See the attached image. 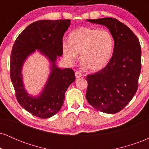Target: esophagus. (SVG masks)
I'll use <instances>...</instances> for the list:
<instances>
[{"label": "esophagus", "instance_id": "obj_1", "mask_svg": "<svg viewBox=\"0 0 149 149\" xmlns=\"http://www.w3.org/2000/svg\"><path fill=\"white\" fill-rule=\"evenodd\" d=\"M81 76H82L81 73H80L79 71H76V78H80Z\"/></svg>", "mask_w": 149, "mask_h": 149}]
</instances>
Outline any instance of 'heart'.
<instances>
[{
	"label": "heart",
	"mask_w": 149,
	"mask_h": 149,
	"mask_svg": "<svg viewBox=\"0 0 149 149\" xmlns=\"http://www.w3.org/2000/svg\"><path fill=\"white\" fill-rule=\"evenodd\" d=\"M114 40L111 33L105 29L80 27L70 33L69 42H63L62 53L69 64L76 60L80 53V61L92 72L105 67L111 58Z\"/></svg>",
	"instance_id": "b5f03b06"
}]
</instances>
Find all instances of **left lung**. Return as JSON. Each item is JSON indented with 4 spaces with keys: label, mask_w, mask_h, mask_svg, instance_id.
<instances>
[{
    "label": "left lung",
    "mask_w": 149,
    "mask_h": 149,
    "mask_svg": "<svg viewBox=\"0 0 149 149\" xmlns=\"http://www.w3.org/2000/svg\"><path fill=\"white\" fill-rule=\"evenodd\" d=\"M87 21L109 29L113 38L114 48L107 66L95 74L87 76L86 99L97 110L116 113L126 107L137 90L141 54L139 39L116 19Z\"/></svg>",
    "instance_id": "8db88e82"
}]
</instances>
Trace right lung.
<instances>
[{"mask_svg": "<svg viewBox=\"0 0 149 149\" xmlns=\"http://www.w3.org/2000/svg\"><path fill=\"white\" fill-rule=\"evenodd\" d=\"M70 24V19L33 22L19 35L12 49L10 78L17 100L26 111L40 118L52 117L60 110L65 92L76 80L72 69H61L56 64L57 57L63 54L62 38ZM36 49L49 59L51 73L41 93L34 97L24 88L22 68L25 59Z\"/></svg>", "mask_w": 149, "mask_h": 149, "instance_id": "add662e5", "label": "right lung"}]
</instances>
